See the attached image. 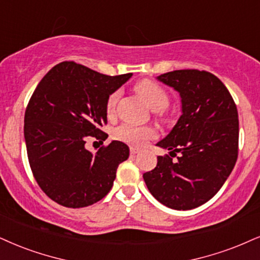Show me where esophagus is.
Returning <instances> with one entry per match:
<instances>
[{
    "mask_svg": "<svg viewBox=\"0 0 260 260\" xmlns=\"http://www.w3.org/2000/svg\"><path fill=\"white\" fill-rule=\"evenodd\" d=\"M139 153H140L139 148H135V147H131V148H130V154L131 155H136V154H139Z\"/></svg>",
    "mask_w": 260,
    "mask_h": 260,
    "instance_id": "1",
    "label": "esophagus"
}]
</instances>
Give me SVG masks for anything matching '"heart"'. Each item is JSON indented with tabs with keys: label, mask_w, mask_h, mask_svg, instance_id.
<instances>
[{
	"label": "heart",
	"mask_w": 260,
	"mask_h": 260,
	"mask_svg": "<svg viewBox=\"0 0 260 260\" xmlns=\"http://www.w3.org/2000/svg\"><path fill=\"white\" fill-rule=\"evenodd\" d=\"M136 91L143 99L147 106L153 111H161L169 105V94L162 86L158 83L145 79L136 85ZM120 91L117 90L108 96L106 102V111L107 114H113L117 106ZM113 136L117 140L129 143L134 146H143L147 141L154 139L156 131L149 126H137L133 124H121L114 130Z\"/></svg>",
	"instance_id": "heart-1"
}]
</instances>
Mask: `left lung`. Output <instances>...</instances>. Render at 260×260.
Masks as SVG:
<instances>
[{
    "instance_id": "left-lung-1",
    "label": "left lung",
    "mask_w": 260,
    "mask_h": 260,
    "mask_svg": "<svg viewBox=\"0 0 260 260\" xmlns=\"http://www.w3.org/2000/svg\"><path fill=\"white\" fill-rule=\"evenodd\" d=\"M156 78L178 91L182 104L177 123L156 146L181 155L176 161L158 156L156 168L143 179L159 203L191 210L218 193L235 166L238 110L225 85L210 72L177 70Z\"/></svg>"
}]
</instances>
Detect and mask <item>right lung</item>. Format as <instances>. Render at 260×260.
Wrapping results in <instances>:
<instances>
[{
  "label": "right lung",
  "mask_w": 260,
  "mask_h": 260,
  "mask_svg": "<svg viewBox=\"0 0 260 260\" xmlns=\"http://www.w3.org/2000/svg\"><path fill=\"white\" fill-rule=\"evenodd\" d=\"M133 73L106 76L73 61L57 63L42 78L25 111L24 136L32 174L62 206L79 208L111 190L129 147L112 141L92 154L85 142L105 141L106 102Z\"/></svg>",
  "instance_id": "add662e5"
}]
</instances>
